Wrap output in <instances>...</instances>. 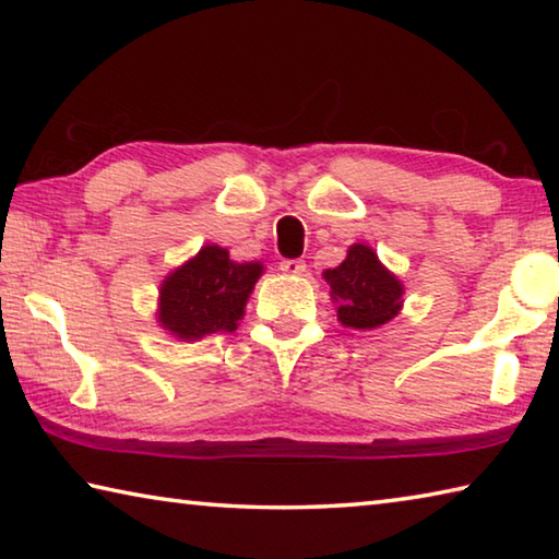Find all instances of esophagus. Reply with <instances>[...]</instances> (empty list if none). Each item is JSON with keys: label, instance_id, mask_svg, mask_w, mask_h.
I'll list each match as a JSON object with an SVG mask.
<instances>
[{"label": "esophagus", "instance_id": "esophagus-1", "mask_svg": "<svg viewBox=\"0 0 559 559\" xmlns=\"http://www.w3.org/2000/svg\"><path fill=\"white\" fill-rule=\"evenodd\" d=\"M281 271L288 273V276H300V273L306 271V261H300V259H283L281 261Z\"/></svg>", "mask_w": 559, "mask_h": 559}]
</instances>
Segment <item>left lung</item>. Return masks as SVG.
<instances>
[{
    "label": "left lung",
    "instance_id": "1",
    "mask_svg": "<svg viewBox=\"0 0 559 559\" xmlns=\"http://www.w3.org/2000/svg\"><path fill=\"white\" fill-rule=\"evenodd\" d=\"M340 323L357 330L380 328L402 308V283L386 271L365 243L349 246L347 259L325 271Z\"/></svg>",
    "mask_w": 559,
    "mask_h": 559
}]
</instances>
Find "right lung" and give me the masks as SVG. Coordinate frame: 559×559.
Returning <instances> with one entry per match:
<instances>
[{
	"label": "right lung",
	"mask_w": 559,
	"mask_h": 559,
	"mask_svg": "<svg viewBox=\"0 0 559 559\" xmlns=\"http://www.w3.org/2000/svg\"><path fill=\"white\" fill-rule=\"evenodd\" d=\"M259 276L261 263H234L226 249L204 246L163 283L159 323L182 340L234 333Z\"/></svg>",
	"instance_id": "add662e5"
}]
</instances>
